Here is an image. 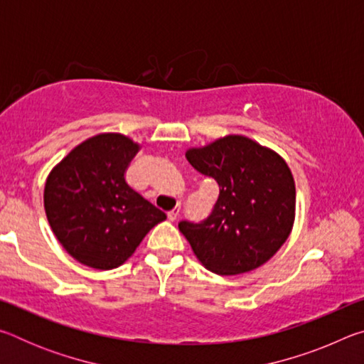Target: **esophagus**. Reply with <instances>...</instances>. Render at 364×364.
<instances>
[{
  "instance_id": "1",
  "label": "esophagus",
  "mask_w": 364,
  "mask_h": 364,
  "mask_svg": "<svg viewBox=\"0 0 364 364\" xmlns=\"http://www.w3.org/2000/svg\"><path fill=\"white\" fill-rule=\"evenodd\" d=\"M178 215H180V207H175L173 210H170V212L167 213V217H168L170 221H175V220L178 218Z\"/></svg>"
}]
</instances>
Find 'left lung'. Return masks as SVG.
<instances>
[{
    "mask_svg": "<svg viewBox=\"0 0 364 364\" xmlns=\"http://www.w3.org/2000/svg\"><path fill=\"white\" fill-rule=\"evenodd\" d=\"M186 159L220 186L205 220L178 223L199 262L221 276L267 263L286 242L295 218V183L286 160L241 134L193 147Z\"/></svg>",
    "mask_w": 364,
    "mask_h": 364,
    "instance_id": "obj_1",
    "label": "left lung"
}]
</instances>
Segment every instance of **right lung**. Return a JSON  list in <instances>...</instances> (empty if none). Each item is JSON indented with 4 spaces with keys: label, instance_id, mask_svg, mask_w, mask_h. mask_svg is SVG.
Here are the masks:
<instances>
[{
    "label": "right lung",
    "instance_id": "add662e5",
    "mask_svg": "<svg viewBox=\"0 0 364 364\" xmlns=\"http://www.w3.org/2000/svg\"><path fill=\"white\" fill-rule=\"evenodd\" d=\"M139 144L120 133L83 141L51 170L45 210L54 236L86 267L112 269L167 218L128 186L125 171Z\"/></svg>",
    "mask_w": 364,
    "mask_h": 364
}]
</instances>
